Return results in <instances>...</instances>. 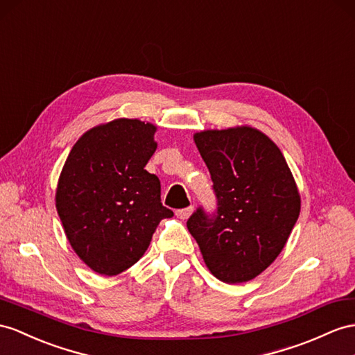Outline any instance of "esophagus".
<instances>
[{
	"label": "esophagus",
	"mask_w": 355,
	"mask_h": 355,
	"mask_svg": "<svg viewBox=\"0 0 355 355\" xmlns=\"http://www.w3.org/2000/svg\"><path fill=\"white\" fill-rule=\"evenodd\" d=\"M192 213H193V207H187V208H183V210H177L175 211L177 217H178V219H181V220H187L189 217L192 216Z\"/></svg>",
	"instance_id": "obj_1"
}]
</instances>
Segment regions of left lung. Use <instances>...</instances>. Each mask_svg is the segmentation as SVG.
I'll list each match as a JSON object with an SVG mask.
<instances>
[{
	"label": "left lung",
	"instance_id": "left-lung-1",
	"mask_svg": "<svg viewBox=\"0 0 355 355\" xmlns=\"http://www.w3.org/2000/svg\"><path fill=\"white\" fill-rule=\"evenodd\" d=\"M219 201L208 219L199 208L187 220L207 268L225 284L259 276L284 250L302 198L284 154L252 125L196 132Z\"/></svg>",
	"mask_w": 355,
	"mask_h": 355
}]
</instances>
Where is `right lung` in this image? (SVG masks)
Here are the masks:
<instances>
[{
	"label": "right lung",
	"instance_id": "add662e5",
	"mask_svg": "<svg viewBox=\"0 0 355 355\" xmlns=\"http://www.w3.org/2000/svg\"><path fill=\"white\" fill-rule=\"evenodd\" d=\"M157 125L115 118L87 130L69 153L55 207L71 249L97 275L138 262L162 219L160 180L144 169L157 148Z\"/></svg>",
	"mask_w": 355,
	"mask_h": 355
}]
</instances>
